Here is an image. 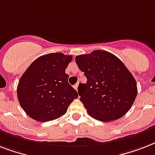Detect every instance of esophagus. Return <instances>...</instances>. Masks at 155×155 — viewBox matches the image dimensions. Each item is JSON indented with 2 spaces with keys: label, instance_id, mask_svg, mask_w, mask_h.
<instances>
[{
  "label": "esophagus",
  "instance_id": "esophagus-1",
  "mask_svg": "<svg viewBox=\"0 0 155 155\" xmlns=\"http://www.w3.org/2000/svg\"><path fill=\"white\" fill-rule=\"evenodd\" d=\"M78 86H79V84H76L74 85V87H75V89L77 91V88H78Z\"/></svg>",
  "mask_w": 155,
  "mask_h": 155
}]
</instances>
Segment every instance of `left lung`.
Here are the masks:
<instances>
[{
	"mask_svg": "<svg viewBox=\"0 0 155 155\" xmlns=\"http://www.w3.org/2000/svg\"><path fill=\"white\" fill-rule=\"evenodd\" d=\"M87 78L78 93L87 113L101 121L117 120L130 110L137 94V83L125 64L113 54L97 50L75 57Z\"/></svg>",
	"mask_w": 155,
	"mask_h": 155,
	"instance_id": "8db88e82",
	"label": "left lung"
}]
</instances>
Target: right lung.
<instances>
[{"label": "right lung", "instance_id": "right-lung-1", "mask_svg": "<svg viewBox=\"0 0 155 155\" xmlns=\"http://www.w3.org/2000/svg\"><path fill=\"white\" fill-rule=\"evenodd\" d=\"M72 56L50 53L36 58L21 77L17 94L30 117L41 122L55 120L67 113L78 93L68 84L65 70Z\"/></svg>", "mask_w": 155, "mask_h": 155}]
</instances>
